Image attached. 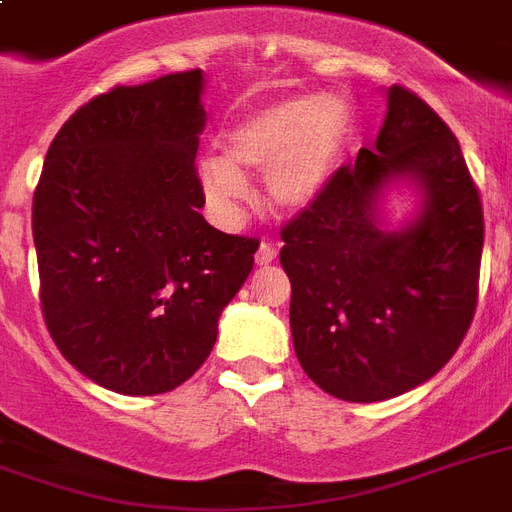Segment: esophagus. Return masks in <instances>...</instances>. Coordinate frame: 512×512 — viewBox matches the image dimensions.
I'll use <instances>...</instances> for the list:
<instances>
[{
	"mask_svg": "<svg viewBox=\"0 0 512 512\" xmlns=\"http://www.w3.org/2000/svg\"><path fill=\"white\" fill-rule=\"evenodd\" d=\"M276 255H279V252H276V244L268 239H263V244H260V249H257L255 260H257V265H268L276 260Z\"/></svg>",
	"mask_w": 512,
	"mask_h": 512,
	"instance_id": "34e87169",
	"label": "esophagus"
}]
</instances>
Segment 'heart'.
Instances as JSON below:
<instances>
[{
    "label": "heart",
    "instance_id": "b5f03b06",
    "mask_svg": "<svg viewBox=\"0 0 512 512\" xmlns=\"http://www.w3.org/2000/svg\"><path fill=\"white\" fill-rule=\"evenodd\" d=\"M350 140L342 100L303 95L260 108L233 124L223 140L225 159L201 164V180L217 207L244 196L241 172L265 170V191L281 209H303L321 196Z\"/></svg>",
    "mask_w": 512,
    "mask_h": 512
}]
</instances>
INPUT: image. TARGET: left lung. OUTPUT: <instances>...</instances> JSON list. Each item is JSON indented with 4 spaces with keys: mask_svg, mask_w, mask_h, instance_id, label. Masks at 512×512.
<instances>
[{
    "mask_svg": "<svg viewBox=\"0 0 512 512\" xmlns=\"http://www.w3.org/2000/svg\"><path fill=\"white\" fill-rule=\"evenodd\" d=\"M393 176L423 188L421 217L382 232L376 193ZM289 324L305 374L342 401H385L457 353L478 305L484 207L454 132L406 87H390L374 148L342 164L281 225Z\"/></svg>",
    "mask_w": 512,
    "mask_h": 512,
    "instance_id": "obj_1",
    "label": "left lung"
}]
</instances>
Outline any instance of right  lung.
Masks as SVG:
<instances>
[{"mask_svg": "<svg viewBox=\"0 0 512 512\" xmlns=\"http://www.w3.org/2000/svg\"><path fill=\"white\" fill-rule=\"evenodd\" d=\"M201 87L193 68L95 95L34 191L44 324L66 361L124 396L175 390L207 361L260 247L199 215Z\"/></svg>", "mask_w": 512, "mask_h": 512, "instance_id": "obj_1", "label": "right lung"}]
</instances>
